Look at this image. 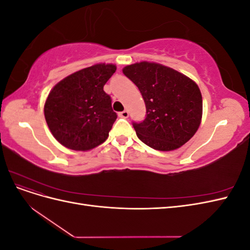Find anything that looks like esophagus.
<instances>
[{"label":"esophagus","mask_w":250,"mask_h":250,"mask_svg":"<svg viewBox=\"0 0 250 250\" xmlns=\"http://www.w3.org/2000/svg\"><path fill=\"white\" fill-rule=\"evenodd\" d=\"M128 116H129V112H128L127 110H124V111H121V112H119V117H121V118H128Z\"/></svg>","instance_id":"obj_1"}]
</instances>
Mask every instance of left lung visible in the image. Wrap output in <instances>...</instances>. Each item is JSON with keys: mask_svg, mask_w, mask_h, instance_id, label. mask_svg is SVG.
I'll use <instances>...</instances> for the list:
<instances>
[{"mask_svg": "<svg viewBox=\"0 0 250 250\" xmlns=\"http://www.w3.org/2000/svg\"><path fill=\"white\" fill-rule=\"evenodd\" d=\"M123 73L145 101V120L132 122L143 143L155 150L171 151L193 137L202 117V96L193 80L171 67L147 62L127 65Z\"/></svg>", "mask_w": 250, "mask_h": 250, "instance_id": "left-lung-1", "label": "left lung"}]
</instances>
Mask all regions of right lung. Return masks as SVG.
Returning a JSON list of instances; mask_svg holds the SVG:
<instances>
[{"instance_id":"right-lung-1","label":"right lung","mask_w":250,"mask_h":250,"mask_svg":"<svg viewBox=\"0 0 250 250\" xmlns=\"http://www.w3.org/2000/svg\"><path fill=\"white\" fill-rule=\"evenodd\" d=\"M116 70L115 64H95L65 77L52 88L44 104V118L62 145L86 151L108 138L118 116L103 86Z\"/></svg>"}]
</instances>
